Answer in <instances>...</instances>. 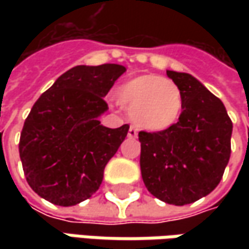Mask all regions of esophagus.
<instances>
[{
	"label": "esophagus",
	"instance_id": "obj_1",
	"mask_svg": "<svg viewBox=\"0 0 249 249\" xmlns=\"http://www.w3.org/2000/svg\"><path fill=\"white\" fill-rule=\"evenodd\" d=\"M127 136H129L130 139H136V137H137V130L134 129V127H130Z\"/></svg>",
	"mask_w": 249,
	"mask_h": 249
}]
</instances>
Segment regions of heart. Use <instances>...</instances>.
I'll return each mask as SVG.
<instances>
[{
	"label": "heart",
	"mask_w": 249,
	"mask_h": 249,
	"mask_svg": "<svg viewBox=\"0 0 249 249\" xmlns=\"http://www.w3.org/2000/svg\"><path fill=\"white\" fill-rule=\"evenodd\" d=\"M119 102L139 129L165 131L180 119L184 97L175 82L158 74H141L120 89Z\"/></svg>",
	"instance_id": "b5f03b06"
}]
</instances>
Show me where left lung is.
<instances>
[{"label":"left lung","mask_w":249,"mask_h":249,"mask_svg":"<svg viewBox=\"0 0 249 249\" xmlns=\"http://www.w3.org/2000/svg\"><path fill=\"white\" fill-rule=\"evenodd\" d=\"M166 74L183 92V113L165 131H140V166L152 196L180 206L208 196L220 183L231 154L233 123L223 102L196 77Z\"/></svg>","instance_id":"8db88e82"}]
</instances>
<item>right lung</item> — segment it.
Here are the masks:
<instances>
[{
  "mask_svg": "<svg viewBox=\"0 0 249 249\" xmlns=\"http://www.w3.org/2000/svg\"><path fill=\"white\" fill-rule=\"evenodd\" d=\"M126 68L116 63L79 65L56 79L36 101L19 141L24 176L34 193L72 206L100 188L104 169L126 139L129 124H101L104 97Z\"/></svg>",
  "mask_w": 249,
  "mask_h": 249,
  "instance_id": "1",
  "label": "right lung"
}]
</instances>
